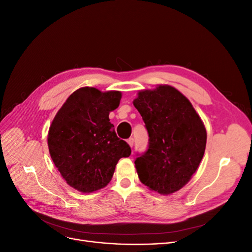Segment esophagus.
Here are the masks:
<instances>
[{
  "instance_id": "1",
  "label": "esophagus",
  "mask_w": 252,
  "mask_h": 252,
  "mask_svg": "<svg viewBox=\"0 0 252 252\" xmlns=\"http://www.w3.org/2000/svg\"><path fill=\"white\" fill-rule=\"evenodd\" d=\"M134 142H135V140H134V138H129L128 140H127V143H128V145L129 146L133 148V146H134Z\"/></svg>"
}]
</instances>
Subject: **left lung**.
I'll return each instance as SVG.
<instances>
[{
	"label": "left lung",
	"instance_id": "1",
	"mask_svg": "<svg viewBox=\"0 0 252 252\" xmlns=\"http://www.w3.org/2000/svg\"><path fill=\"white\" fill-rule=\"evenodd\" d=\"M134 106L148 133V147L135 160L140 181L151 190L170 194L186 185L199 166L206 130L190 101L173 87L142 91Z\"/></svg>",
	"mask_w": 252,
	"mask_h": 252
}]
</instances>
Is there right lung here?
<instances>
[{"instance_id":"1","label":"right lung","mask_w":252,"mask_h":252,"mask_svg":"<svg viewBox=\"0 0 252 252\" xmlns=\"http://www.w3.org/2000/svg\"><path fill=\"white\" fill-rule=\"evenodd\" d=\"M121 92L102 93L95 88L75 91L57 112L49 129L51 158L69 186L90 193L104 188L122 157L130 155L110 123Z\"/></svg>"}]
</instances>
